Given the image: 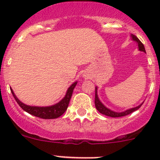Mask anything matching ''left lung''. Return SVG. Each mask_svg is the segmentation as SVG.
<instances>
[{
  "label": "left lung",
  "mask_w": 160,
  "mask_h": 160,
  "mask_svg": "<svg viewBox=\"0 0 160 160\" xmlns=\"http://www.w3.org/2000/svg\"><path fill=\"white\" fill-rule=\"evenodd\" d=\"M131 36H132V40H133V41L136 42L138 43V49H139L140 51L146 52V49H145L144 45L142 43V42L140 41V40L138 39V38H137L135 35H132ZM97 90H98V88H97V87H96V88H95V101H94L95 107H96L97 110L99 111L100 113H101V114H104V115H106V116H109V117H112V118H118V117H122V116L128 115V114H131V113H132L133 111L138 110V109L141 107L142 104H141L140 105L137 106V107L128 109V110H126L125 111H123V112H115V111H113L110 110V109L108 108H106L105 106H104V104L101 102V101H100L99 98H98V91H97Z\"/></svg>",
  "instance_id": "left-lung-1"
}]
</instances>
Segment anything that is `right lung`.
I'll return each mask as SVG.
<instances>
[{"label":"right lung","instance_id":"right-lung-1","mask_svg":"<svg viewBox=\"0 0 160 160\" xmlns=\"http://www.w3.org/2000/svg\"><path fill=\"white\" fill-rule=\"evenodd\" d=\"M77 82L76 81L71 85L70 88H68V90H67L65 97L59 103L54 104V105L48 106V107H36V106L26 105V104H25L24 103H22V101H20L18 99V98L15 96V94L14 93V91H13L11 88V91L12 93L13 97L14 98L15 101L19 104V106L24 111L28 112V114H32L34 116H36V117L40 118L54 119L60 117L67 111L69 105V103H70V98L72 97V91H73V89L76 87V85H77Z\"/></svg>","mask_w":160,"mask_h":160}]
</instances>
